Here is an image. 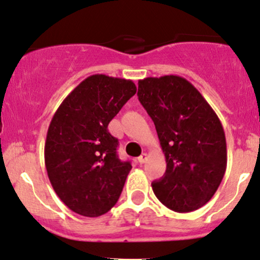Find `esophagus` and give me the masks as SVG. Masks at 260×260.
I'll list each match as a JSON object with an SVG mask.
<instances>
[{
    "mask_svg": "<svg viewBox=\"0 0 260 260\" xmlns=\"http://www.w3.org/2000/svg\"><path fill=\"white\" fill-rule=\"evenodd\" d=\"M146 159H147V154L146 153H143V154H141V156H139V158H138V160H139L140 164L145 163Z\"/></svg>",
    "mask_w": 260,
    "mask_h": 260,
    "instance_id": "obj_1",
    "label": "esophagus"
}]
</instances>
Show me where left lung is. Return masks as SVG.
Returning <instances> with one entry per match:
<instances>
[{"label": "left lung", "mask_w": 260, "mask_h": 260, "mask_svg": "<svg viewBox=\"0 0 260 260\" xmlns=\"http://www.w3.org/2000/svg\"><path fill=\"white\" fill-rule=\"evenodd\" d=\"M138 98L166 156V173L151 183L154 196L173 211L198 210L215 194L226 169L221 121L202 93L179 75L139 80Z\"/></svg>", "instance_id": "8db88e82"}]
</instances>
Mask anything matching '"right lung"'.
<instances>
[{
	"mask_svg": "<svg viewBox=\"0 0 260 260\" xmlns=\"http://www.w3.org/2000/svg\"><path fill=\"white\" fill-rule=\"evenodd\" d=\"M136 92L132 80L90 75L52 116L45 168L55 193L75 213L98 217L119 200L132 166L117 156L119 141L108 124Z\"/></svg>",
	"mask_w": 260,
	"mask_h": 260,
	"instance_id": "obj_1",
	"label": "right lung"
}]
</instances>
